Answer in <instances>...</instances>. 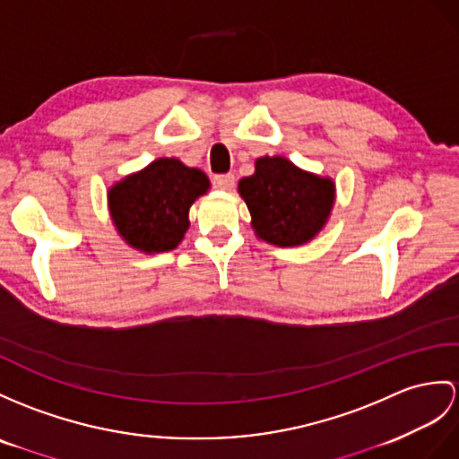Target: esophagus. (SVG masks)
<instances>
[{"label": "esophagus", "instance_id": "obj_1", "mask_svg": "<svg viewBox=\"0 0 459 459\" xmlns=\"http://www.w3.org/2000/svg\"><path fill=\"white\" fill-rule=\"evenodd\" d=\"M212 185L220 188V191H231L233 185H236V177H233L231 173L214 175V178H212Z\"/></svg>", "mask_w": 459, "mask_h": 459}]
</instances>
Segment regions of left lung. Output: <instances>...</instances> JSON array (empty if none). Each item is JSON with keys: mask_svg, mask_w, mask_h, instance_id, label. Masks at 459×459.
<instances>
[{"mask_svg": "<svg viewBox=\"0 0 459 459\" xmlns=\"http://www.w3.org/2000/svg\"><path fill=\"white\" fill-rule=\"evenodd\" d=\"M239 195L247 204L255 233L261 239L292 247L309 241L325 223L334 185L298 169L284 158H261L255 175L239 181Z\"/></svg>", "mask_w": 459, "mask_h": 459, "instance_id": "obj_1", "label": "left lung"}]
</instances>
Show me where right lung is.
<instances>
[{
    "mask_svg": "<svg viewBox=\"0 0 459 459\" xmlns=\"http://www.w3.org/2000/svg\"><path fill=\"white\" fill-rule=\"evenodd\" d=\"M208 186L203 171L163 158L110 188V216L132 247L171 251L188 230V208Z\"/></svg>",
    "mask_w": 459,
    "mask_h": 459,
    "instance_id": "add662e5",
    "label": "right lung"
}]
</instances>
